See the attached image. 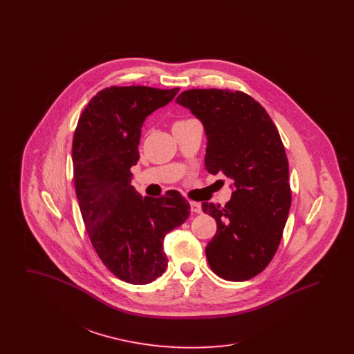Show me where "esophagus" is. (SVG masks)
Returning a JSON list of instances; mask_svg holds the SVG:
<instances>
[{"label":"esophagus","instance_id":"1","mask_svg":"<svg viewBox=\"0 0 354 354\" xmlns=\"http://www.w3.org/2000/svg\"><path fill=\"white\" fill-rule=\"evenodd\" d=\"M189 207H191V211L194 214H201L202 212V204L201 203L191 202L189 203Z\"/></svg>","mask_w":354,"mask_h":354}]
</instances>
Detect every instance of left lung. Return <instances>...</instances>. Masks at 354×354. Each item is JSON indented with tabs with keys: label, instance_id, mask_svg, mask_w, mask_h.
Wrapping results in <instances>:
<instances>
[{
	"label": "left lung",
	"instance_id": "1",
	"mask_svg": "<svg viewBox=\"0 0 354 354\" xmlns=\"http://www.w3.org/2000/svg\"><path fill=\"white\" fill-rule=\"evenodd\" d=\"M176 103L202 122L205 169L234 182L225 207L203 203V211L218 224L205 247L208 264L225 280H250L273 259L290 208L281 138L266 109L241 91L192 88Z\"/></svg>",
	"mask_w": 354,
	"mask_h": 354
}]
</instances>
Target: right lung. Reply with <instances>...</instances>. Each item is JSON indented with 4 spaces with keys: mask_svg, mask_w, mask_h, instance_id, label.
<instances>
[{
    "mask_svg": "<svg viewBox=\"0 0 354 354\" xmlns=\"http://www.w3.org/2000/svg\"><path fill=\"white\" fill-rule=\"evenodd\" d=\"M179 87H107L80 117L73 140L77 199L93 247L118 279L145 286L167 268L163 241L189 215L178 191L142 196L131 185L142 126Z\"/></svg>",
    "mask_w": 354,
    "mask_h": 354,
    "instance_id": "1",
    "label": "right lung"
}]
</instances>
